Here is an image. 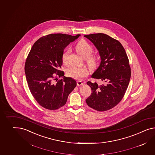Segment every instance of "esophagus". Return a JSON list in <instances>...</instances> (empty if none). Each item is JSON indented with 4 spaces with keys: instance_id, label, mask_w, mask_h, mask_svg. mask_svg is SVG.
Wrapping results in <instances>:
<instances>
[{
    "instance_id": "1",
    "label": "esophagus",
    "mask_w": 155,
    "mask_h": 155,
    "mask_svg": "<svg viewBox=\"0 0 155 155\" xmlns=\"http://www.w3.org/2000/svg\"><path fill=\"white\" fill-rule=\"evenodd\" d=\"M83 84V83L82 81H77V85L78 86H80V85H82Z\"/></svg>"
}]
</instances>
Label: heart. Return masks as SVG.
Returning <instances> with one entry per match:
<instances>
[{
  "mask_svg": "<svg viewBox=\"0 0 155 155\" xmlns=\"http://www.w3.org/2000/svg\"><path fill=\"white\" fill-rule=\"evenodd\" d=\"M76 50L82 58L87 59V64L91 70H95L98 67L99 60L97 56L91 54L93 52V48L86 40L79 41L76 45ZM70 52V48H67L62 53L61 60L64 64H68ZM66 74L74 79L81 80L88 75L89 71L85 68H71L67 70Z\"/></svg>",
  "mask_w": 155,
  "mask_h": 155,
  "instance_id": "heart-1",
  "label": "heart"
}]
</instances>
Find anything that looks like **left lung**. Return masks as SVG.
I'll list each match as a JSON object with an SVG mask.
<instances>
[{
  "label": "left lung",
  "instance_id": "left-lung-1",
  "mask_svg": "<svg viewBox=\"0 0 155 155\" xmlns=\"http://www.w3.org/2000/svg\"><path fill=\"white\" fill-rule=\"evenodd\" d=\"M84 36L95 45L101 58L91 78L102 82L87 81L91 93L86 102L95 110L107 111L119 103L127 91L131 76L129 59L122 44L110 36L98 33Z\"/></svg>",
  "mask_w": 155,
  "mask_h": 155
}]
</instances>
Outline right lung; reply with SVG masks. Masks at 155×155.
Wrapping results in <instances>:
<instances>
[{
  "instance_id": "1",
  "label": "right lung",
  "mask_w": 155,
  "mask_h": 155,
  "mask_svg": "<svg viewBox=\"0 0 155 155\" xmlns=\"http://www.w3.org/2000/svg\"><path fill=\"white\" fill-rule=\"evenodd\" d=\"M80 35L49 34L32 45L26 60L25 72L30 92L41 107L55 110L64 106L76 87L75 80L64 76V72L59 68L62 65L64 49ZM62 77L63 79H57Z\"/></svg>"
}]
</instances>
